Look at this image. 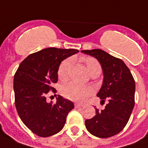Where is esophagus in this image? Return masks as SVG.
Wrapping results in <instances>:
<instances>
[{"label":"esophagus","instance_id":"34e87169","mask_svg":"<svg viewBox=\"0 0 148 148\" xmlns=\"http://www.w3.org/2000/svg\"><path fill=\"white\" fill-rule=\"evenodd\" d=\"M84 107L83 104H75V108H81Z\"/></svg>","mask_w":148,"mask_h":148}]
</instances>
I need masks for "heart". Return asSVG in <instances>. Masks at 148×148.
<instances>
[{
    "label": "heart",
    "mask_w": 148,
    "mask_h": 148,
    "mask_svg": "<svg viewBox=\"0 0 148 148\" xmlns=\"http://www.w3.org/2000/svg\"><path fill=\"white\" fill-rule=\"evenodd\" d=\"M82 62L86 65V69L92 76H98L102 71L101 65L97 59L93 58L84 57L81 58ZM71 62V60H64L61 63L58 69V76L60 80H65L68 77V73ZM62 93L67 99L76 102H83L92 93V90L90 86L77 84L76 83L71 82L64 85L62 89Z\"/></svg>",
    "instance_id": "obj_1"
}]
</instances>
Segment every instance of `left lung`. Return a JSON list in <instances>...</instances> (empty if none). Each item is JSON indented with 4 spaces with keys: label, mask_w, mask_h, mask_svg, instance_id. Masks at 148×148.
I'll list each match as a JSON object with an SVG mask.
<instances>
[{
    "label": "left lung",
    "mask_w": 148,
    "mask_h": 148,
    "mask_svg": "<svg viewBox=\"0 0 148 148\" xmlns=\"http://www.w3.org/2000/svg\"><path fill=\"white\" fill-rule=\"evenodd\" d=\"M81 52L98 60L103 69V81L97 94L108 104L103 110L96 108L97 115L85 121L89 132L101 138L119 133L128 123L134 106L135 83L132 73L122 60L101 49L82 50Z\"/></svg>",
    "instance_id": "1"
}]
</instances>
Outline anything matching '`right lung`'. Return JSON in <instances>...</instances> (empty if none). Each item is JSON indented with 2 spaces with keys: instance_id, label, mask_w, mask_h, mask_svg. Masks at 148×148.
Returning <instances> with one entry per match:
<instances>
[{
  "instance_id": "obj_1",
  "label": "right lung",
  "mask_w": 148,
  "mask_h": 148,
  "mask_svg": "<svg viewBox=\"0 0 148 148\" xmlns=\"http://www.w3.org/2000/svg\"><path fill=\"white\" fill-rule=\"evenodd\" d=\"M79 52L77 49L47 48L31 54L20 63L14 75V90L18 115L25 125L39 137H49L64 128L74 103L58 96L56 103H47L45 95L58 81L62 61Z\"/></svg>"
}]
</instances>
